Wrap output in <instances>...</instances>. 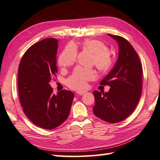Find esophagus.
<instances>
[{
	"mask_svg": "<svg viewBox=\"0 0 160 160\" xmlns=\"http://www.w3.org/2000/svg\"><path fill=\"white\" fill-rule=\"evenodd\" d=\"M86 92H84V91H79V92H77V94H79V95H83L84 94H86Z\"/></svg>",
	"mask_w": 160,
	"mask_h": 160,
	"instance_id": "esophagus-1",
	"label": "esophagus"
}]
</instances>
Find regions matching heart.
<instances>
[{
	"label": "heart",
	"instance_id": "heart-1",
	"mask_svg": "<svg viewBox=\"0 0 160 160\" xmlns=\"http://www.w3.org/2000/svg\"><path fill=\"white\" fill-rule=\"evenodd\" d=\"M82 47L92 53V63L101 72H107L112 68L113 58L105 42L98 40H89L83 42ZM77 57L76 46L68 44L59 55L58 64L62 68H66L76 62ZM96 77L97 72L94 69L78 66L67 79L66 84L71 89L81 90L86 88L88 81L93 80Z\"/></svg>",
	"mask_w": 160,
	"mask_h": 160
}]
</instances>
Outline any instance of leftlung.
Here are the masks:
<instances>
[{
    "label": "left lung",
    "instance_id": "left-lung-1",
    "mask_svg": "<svg viewBox=\"0 0 160 160\" xmlns=\"http://www.w3.org/2000/svg\"><path fill=\"white\" fill-rule=\"evenodd\" d=\"M108 35L118 44V58L100 83L111 87L109 92H93V112L104 121L116 123L129 116L139 102L142 90V66L138 53L126 39Z\"/></svg>",
    "mask_w": 160,
    "mask_h": 160
}]
</instances>
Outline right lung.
<instances>
[{
	"mask_svg": "<svg viewBox=\"0 0 160 160\" xmlns=\"http://www.w3.org/2000/svg\"><path fill=\"white\" fill-rule=\"evenodd\" d=\"M58 40L47 38L32 45L18 67V88L20 104L34 125L46 129L58 127L68 118L74 98L72 92L53 94L49 82L58 72Z\"/></svg>",
	"mask_w": 160,
	"mask_h": 160,
	"instance_id": "obj_1",
	"label": "right lung"
}]
</instances>
